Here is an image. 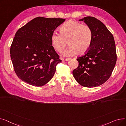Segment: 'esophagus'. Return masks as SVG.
Wrapping results in <instances>:
<instances>
[{"mask_svg": "<svg viewBox=\"0 0 126 126\" xmlns=\"http://www.w3.org/2000/svg\"><path fill=\"white\" fill-rule=\"evenodd\" d=\"M61 60H62L63 61H67L69 60V59H68V58H62Z\"/></svg>", "mask_w": 126, "mask_h": 126, "instance_id": "1", "label": "esophagus"}]
</instances>
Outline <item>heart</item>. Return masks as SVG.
<instances>
[{"label":"heart","mask_w":126,"mask_h":126,"mask_svg":"<svg viewBox=\"0 0 126 126\" xmlns=\"http://www.w3.org/2000/svg\"><path fill=\"white\" fill-rule=\"evenodd\" d=\"M60 34L54 32L51 36L52 45L55 50L61 52L66 46L69 45L64 50V57H72L78 52L83 54L90 48L93 40V32L87 24L73 20H70L61 25L59 29Z\"/></svg>","instance_id":"1"}]
</instances>
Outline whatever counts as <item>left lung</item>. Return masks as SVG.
<instances>
[{
  "label": "left lung",
  "instance_id": "8db88e82",
  "mask_svg": "<svg viewBox=\"0 0 126 126\" xmlns=\"http://www.w3.org/2000/svg\"><path fill=\"white\" fill-rule=\"evenodd\" d=\"M84 21L91 28L93 40L85 54L77 58L78 67L72 71L77 82L86 87H95L106 82L116 62L114 37L105 24L93 17H85Z\"/></svg>",
  "mask_w": 126,
  "mask_h": 126
}]
</instances>
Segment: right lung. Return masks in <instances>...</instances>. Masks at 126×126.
I'll return each mask as SVG.
<instances>
[{
	"label": "right lung",
	"mask_w": 126,
	"mask_h": 126,
	"mask_svg": "<svg viewBox=\"0 0 126 126\" xmlns=\"http://www.w3.org/2000/svg\"><path fill=\"white\" fill-rule=\"evenodd\" d=\"M65 21L38 17L17 31L10 55L15 73L22 81L40 87L54 77L57 65L62 61L52 46L51 36Z\"/></svg>",
	"instance_id": "add662e5"
}]
</instances>
